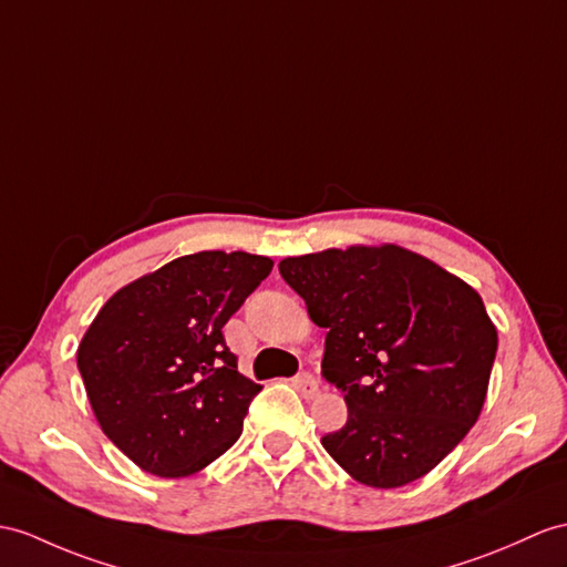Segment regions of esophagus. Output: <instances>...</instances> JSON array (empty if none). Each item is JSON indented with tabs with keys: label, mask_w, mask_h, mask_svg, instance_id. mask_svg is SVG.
<instances>
[{
	"label": "esophagus",
	"mask_w": 567,
	"mask_h": 567,
	"mask_svg": "<svg viewBox=\"0 0 567 567\" xmlns=\"http://www.w3.org/2000/svg\"><path fill=\"white\" fill-rule=\"evenodd\" d=\"M293 388L306 396V399H312V396H317L320 394V382H317L310 372H302V375H298L296 380H293Z\"/></svg>",
	"instance_id": "obj_1"
}]
</instances>
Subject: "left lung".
Wrapping results in <instances>:
<instances>
[{
    "mask_svg": "<svg viewBox=\"0 0 567 567\" xmlns=\"http://www.w3.org/2000/svg\"><path fill=\"white\" fill-rule=\"evenodd\" d=\"M327 329L322 375L349 419L322 437L372 488L425 476L472 431L486 402L498 331L460 276L399 245H351L279 261Z\"/></svg>",
    "mask_w": 567,
    "mask_h": 567,
    "instance_id": "obj_1",
    "label": "left lung"
}]
</instances>
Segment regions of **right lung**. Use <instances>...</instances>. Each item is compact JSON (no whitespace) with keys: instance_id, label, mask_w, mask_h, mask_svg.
Returning a JSON list of instances; mask_svg holds the SVG:
<instances>
[{"instance_id":"1","label":"right lung","mask_w":567,"mask_h":567,"mask_svg":"<svg viewBox=\"0 0 567 567\" xmlns=\"http://www.w3.org/2000/svg\"><path fill=\"white\" fill-rule=\"evenodd\" d=\"M274 261L250 252L177 257L110 298L76 365L110 443L144 472H202L243 433L259 384L238 372L224 324Z\"/></svg>"}]
</instances>
